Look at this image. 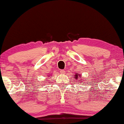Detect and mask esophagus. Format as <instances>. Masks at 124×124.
<instances>
[{
  "label": "esophagus",
  "mask_w": 124,
  "mask_h": 124,
  "mask_svg": "<svg viewBox=\"0 0 124 124\" xmlns=\"http://www.w3.org/2000/svg\"><path fill=\"white\" fill-rule=\"evenodd\" d=\"M60 73H61V74H62V75H63V74H65V73H66V72H65V71L63 70H61L60 71Z\"/></svg>",
  "instance_id": "obj_1"
}]
</instances>
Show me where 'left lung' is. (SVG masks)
<instances>
[{
	"label": "left lung",
	"mask_w": 124,
	"mask_h": 124,
	"mask_svg": "<svg viewBox=\"0 0 124 124\" xmlns=\"http://www.w3.org/2000/svg\"><path fill=\"white\" fill-rule=\"evenodd\" d=\"M75 76L74 77V78H75L76 80H78V82H79V83H83L84 80H83V79H82V76L80 74L76 73L75 74V76Z\"/></svg>",
	"instance_id": "obj_1"
}]
</instances>
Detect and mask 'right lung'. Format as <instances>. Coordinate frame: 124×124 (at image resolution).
<instances>
[{
  "mask_svg": "<svg viewBox=\"0 0 124 124\" xmlns=\"http://www.w3.org/2000/svg\"><path fill=\"white\" fill-rule=\"evenodd\" d=\"M50 76V75H48V76ZM43 85H44V84H43Z\"/></svg>",
  "mask_w": 124,
  "mask_h": 124,
  "instance_id": "add662e5",
  "label": "right lung"
}]
</instances>
